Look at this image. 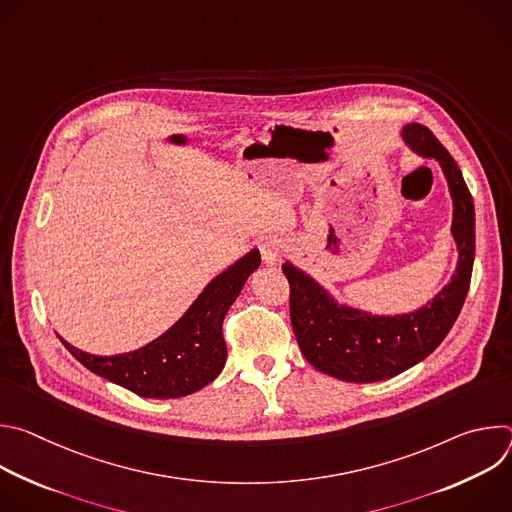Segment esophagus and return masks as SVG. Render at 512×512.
Segmentation results:
<instances>
[{
	"mask_svg": "<svg viewBox=\"0 0 512 512\" xmlns=\"http://www.w3.org/2000/svg\"><path fill=\"white\" fill-rule=\"evenodd\" d=\"M283 255V245L279 239H267L263 245H261V259L265 265H275L279 263Z\"/></svg>",
	"mask_w": 512,
	"mask_h": 512,
	"instance_id": "34e87169",
	"label": "esophagus"
}]
</instances>
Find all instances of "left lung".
I'll use <instances>...</instances> for the list:
<instances>
[{
  "label": "left lung",
  "instance_id": "8db88e82",
  "mask_svg": "<svg viewBox=\"0 0 512 512\" xmlns=\"http://www.w3.org/2000/svg\"><path fill=\"white\" fill-rule=\"evenodd\" d=\"M407 148L442 166L454 204L452 237L458 263L448 285L425 306L405 314H373L344 302L310 273L285 261L289 281V316L302 354L324 375L348 383H377L411 369L427 358L458 320L474 265V202L464 176L433 133L409 123L401 129Z\"/></svg>",
  "mask_w": 512,
  "mask_h": 512
}]
</instances>
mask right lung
<instances>
[{
	"label": "right lung",
	"mask_w": 512,
	"mask_h": 512,
	"mask_svg": "<svg viewBox=\"0 0 512 512\" xmlns=\"http://www.w3.org/2000/svg\"><path fill=\"white\" fill-rule=\"evenodd\" d=\"M259 249L218 273L162 336L121 354H91L60 342L85 367L131 393L148 399H176L212 383L227 362L223 320L249 275L259 267Z\"/></svg>",
	"instance_id": "right-lung-1"
}]
</instances>
